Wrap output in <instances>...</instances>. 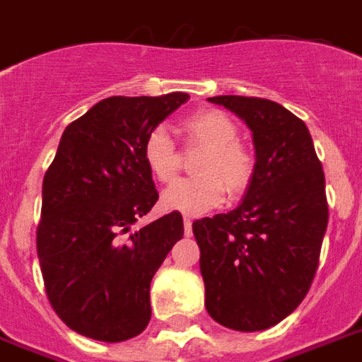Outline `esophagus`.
Wrapping results in <instances>:
<instances>
[{
  "label": "esophagus",
  "mask_w": 362,
  "mask_h": 362,
  "mask_svg": "<svg viewBox=\"0 0 362 362\" xmlns=\"http://www.w3.org/2000/svg\"><path fill=\"white\" fill-rule=\"evenodd\" d=\"M192 218L189 216H184V233H186V237H192L193 229H192Z\"/></svg>",
  "instance_id": "esophagus-1"
}]
</instances>
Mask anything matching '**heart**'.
I'll return each instance as SVG.
<instances>
[{
	"instance_id": "heart-1",
	"label": "heart",
	"mask_w": 362,
	"mask_h": 362,
	"mask_svg": "<svg viewBox=\"0 0 362 362\" xmlns=\"http://www.w3.org/2000/svg\"><path fill=\"white\" fill-rule=\"evenodd\" d=\"M189 146L204 148L199 158V178H184L163 192V206L184 214H204L226 201L227 192L240 195L252 184L255 158L237 141L238 127L218 109H199L182 122ZM142 159L150 175L170 182L178 170V150L163 125L153 127L142 144Z\"/></svg>"
}]
</instances>
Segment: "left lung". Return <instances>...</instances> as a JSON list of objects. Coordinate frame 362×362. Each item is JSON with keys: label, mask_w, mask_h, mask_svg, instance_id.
<instances>
[{"label": "left lung", "mask_w": 362, "mask_h": 362, "mask_svg": "<svg viewBox=\"0 0 362 362\" xmlns=\"http://www.w3.org/2000/svg\"><path fill=\"white\" fill-rule=\"evenodd\" d=\"M250 127L255 175L237 209L193 221L204 306L233 331H264L306 297L320 263L329 206L308 127L286 107L218 95Z\"/></svg>", "instance_id": "obj_1"}]
</instances>
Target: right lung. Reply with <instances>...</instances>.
Segmentation results:
<instances>
[{
  "instance_id": "right-lung-1",
  "label": "right lung",
  "mask_w": 362,
  "mask_h": 362,
  "mask_svg": "<svg viewBox=\"0 0 362 362\" xmlns=\"http://www.w3.org/2000/svg\"><path fill=\"white\" fill-rule=\"evenodd\" d=\"M187 99L107 98L59 139L42 180L37 255L54 312L82 337L124 342L150 321V281L184 221L170 212L133 229L159 197L142 144Z\"/></svg>"
}]
</instances>
